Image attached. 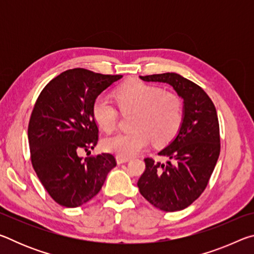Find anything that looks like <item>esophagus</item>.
<instances>
[{
  "instance_id": "1",
  "label": "esophagus",
  "mask_w": 254,
  "mask_h": 254,
  "mask_svg": "<svg viewBox=\"0 0 254 254\" xmlns=\"http://www.w3.org/2000/svg\"><path fill=\"white\" fill-rule=\"evenodd\" d=\"M127 161H130V158H124V157H117V162L118 165H121V163H126Z\"/></svg>"
}]
</instances>
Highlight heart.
<instances>
[{
  "label": "heart",
  "mask_w": 254,
  "mask_h": 254,
  "mask_svg": "<svg viewBox=\"0 0 254 254\" xmlns=\"http://www.w3.org/2000/svg\"><path fill=\"white\" fill-rule=\"evenodd\" d=\"M115 98L123 114L135 113L133 132L107 137L103 147L107 152L130 158L148 147L168 143L177 134L184 119L183 101L175 94L166 93L158 86L140 80H128L115 91ZM93 115L103 130L110 133L118 126L119 113L104 96L93 104Z\"/></svg>",
  "instance_id": "obj_1"
}]
</instances>
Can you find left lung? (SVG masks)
Returning a JSON list of instances; mask_svg holds the SVG:
<instances>
[{
	"label": "left lung",
	"instance_id": "1",
	"mask_svg": "<svg viewBox=\"0 0 254 254\" xmlns=\"http://www.w3.org/2000/svg\"><path fill=\"white\" fill-rule=\"evenodd\" d=\"M140 78L170 85L183 100L184 119L176 136L158 152L169 160L161 163L144 159L145 170L137 187L154 207L182 210L204 191L220 156L216 109L203 88L176 72Z\"/></svg>",
	"mask_w": 254,
	"mask_h": 254
}]
</instances>
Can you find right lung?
<instances>
[{
    "label": "right lung",
    "instance_id": "1",
    "mask_svg": "<svg viewBox=\"0 0 254 254\" xmlns=\"http://www.w3.org/2000/svg\"><path fill=\"white\" fill-rule=\"evenodd\" d=\"M122 77L75 68L50 80L38 97L28 127L31 162L46 190L59 205L74 208L87 203L117 166L110 153L83 159L78 152L97 144L93 104Z\"/></svg>",
    "mask_w": 254,
    "mask_h": 254
}]
</instances>
